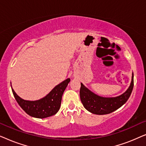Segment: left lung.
I'll list each match as a JSON object with an SVG mask.
<instances>
[{"mask_svg": "<svg viewBox=\"0 0 146 146\" xmlns=\"http://www.w3.org/2000/svg\"><path fill=\"white\" fill-rule=\"evenodd\" d=\"M133 88V74L128 88L120 96L113 98H105L98 96L81 83L80 96L84 107L90 112L97 115L110 113L119 108L126 102Z\"/></svg>", "mask_w": 146, "mask_h": 146, "instance_id": "1", "label": "left lung"}]
</instances>
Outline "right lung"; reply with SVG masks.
<instances>
[{
    "instance_id": "obj_1",
    "label": "right lung",
    "mask_w": 146,
    "mask_h": 146,
    "mask_svg": "<svg viewBox=\"0 0 146 146\" xmlns=\"http://www.w3.org/2000/svg\"><path fill=\"white\" fill-rule=\"evenodd\" d=\"M70 81V78L65 80L56 86L45 97L35 101L22 99L14 91L12 86L11 88L16 100L27 114L36 118H45L55 115L58 111L61 105L62 96Z\"/></svg>"
}]
</instances>
